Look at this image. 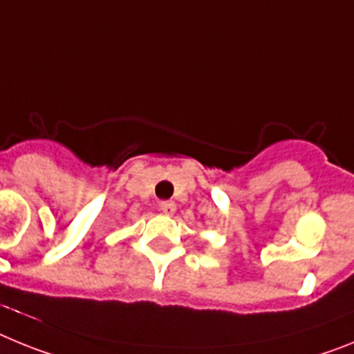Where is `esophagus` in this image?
Listing matches in <instances>:
<instances>
[{
  "label": "esophagus",
  "mask_w": 354,
  "mask_h": 354,
  "mask_svg": "<svg viewBox=\"0 0 354 354\" xmlns=\"http://www.w3.org/2000/svg\"><path fill=\"white\" fill-rule=\"evenodd\" d=\"M160 210L164 212L165 215H173L176 212V205L173 201H162L160 203Z\"/></svg>",
  "instance_id": "1"
}]
</instances>
